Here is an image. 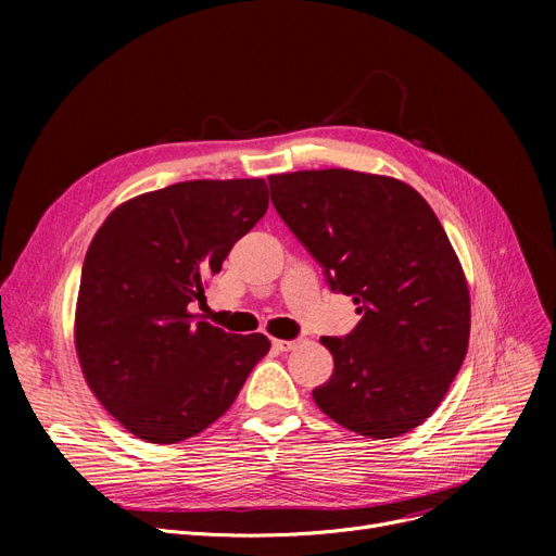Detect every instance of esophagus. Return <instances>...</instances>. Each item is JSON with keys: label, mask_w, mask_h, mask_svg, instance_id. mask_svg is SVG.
Listing matches in <instances>:
<instances>
[{"label": "esophagus", "mask_w": 556, "mask_h": 556, "mask_svg": "<svg viewBox=\"0 0 556 556\" xmlns=\"http://www.w3.org/2000/svg\"><path fill=\"white\" fill-rule=\"evenodd\" d=\"M273 346L277 349V352H293V349L298 346L295 340H273Z\"/></svg>", "instance_id": "obj_1"}]
</instances>
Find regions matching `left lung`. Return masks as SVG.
<instances>
[{"mask_svg": "<svg viewBox=\"0 0 556 556\" xmlns=\"http://www.w3.org/2000/svg\"><path fill=\"white\" fill-rule=\"evenodd\" d=\"M268 182L283 223L363 313L346 338H319L333 374L313 390L317 407L369 440L410 432L444 401L471 333L469 283L440 218L390 175L323 168Z\"/></svg>", "mask_w": 556, "mask_h": 556, "instance_id": "1", "label": "left lung"}]
</instances>
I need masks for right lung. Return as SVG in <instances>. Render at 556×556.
Instances as JSON below:
<instances>
[{
  "instance_id": "add662e5",
  "label": "right lung",
  "mask_w": 556,
  "mask_h": 556,
  "mask_svg": "<svg viewBox=\"0 0 556 556\" xmlns=\"http://www.w3.org/2000/svg\"><path fill=\"white\" fill-rule=\"evenodd\" d=\"M268 210V185L191 180L135 195L87 248L74 344L87 388L137 440L178 444L220 419L263 333L229 336L198 319L210 277Z\"/></svg>"
}]
</instances>
